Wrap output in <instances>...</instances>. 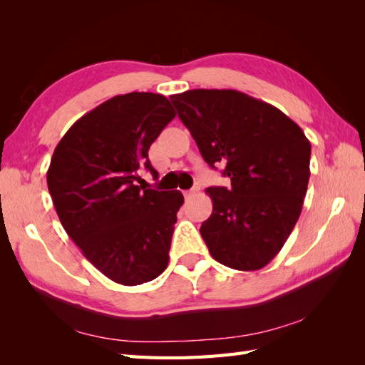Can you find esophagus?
<instances>
[{"label":"esophagus","instance_id":"obj_1","mask_svg":"<svg viewBox=\"0 0 365 365\" xmlns=\"http://www.w3.org/2000/svg\"><path fill=\"white\" fill-rule=\"evenodd\" d=\"M199 190H200V185H199V183H196V185H195V187H192L191 190H188V191H185V197H187V199L192 197V196H195V195H197V192H199Z\"/></svg>","mask_w":365,"mask_h":365}]
</instances>
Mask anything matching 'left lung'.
<instances>
[{"instance_id":"obj_1","label":"left lung","mask_w":365,"mask_h":365,"mask_svg":"<svg viewBox=\"0 0 365 365\" xmlns=\"http://www.w3.org/2000/svg\"><path fill=\"white\" fill-rule=\"evenodd\" d=\"M170 102L202 158L230 178L207 188L213 212L200 235L212 257L242 271L268 265L301 215L311 143L281 110L240 91L192 89Z\"/></svg>"}]
</instances>
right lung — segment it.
Returning a JSON list of instances; mask_svg holds the SVG:
<instances>
[{
  "mask_svg": "<svg viewBox=\"0 0 365 365\" xmlns=\"http://www.w3.org/2000/svg\"><path fill=\"white\" fill-rule=\"evenodd\" d=\"M174 108L161 94L130 92L86 113L53 152L46 183L59 221L84 257L111 281L139 285L166 269L180 191L145 188L149 149Z\"/></svg>",
  "mask_w": 365,
  "mask_h": 365,
  "instance_id": "right-lung-1",
  "label": "right lung"
}]
</instances>
